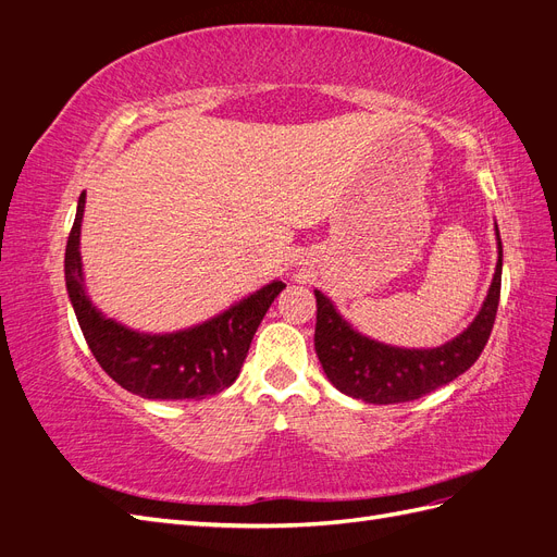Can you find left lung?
Wrapping results in <instances>:
<instances>
[{
	"instance_id": "8db88e82",
	"label": "left lung",
	"mask_w": 557,
	"mask_h": 557,
	"mask_svg": "<svg viewBox=\"0 0 557 557\" xmlns=\"http://www.w3.org/2000/svg\"><path fill=\"white\" fill-rule=\"evenodd\" d=\"M499 262L483 301V309L460 336L430 348L409 350L367 339L336 313L332 301L315 290V356L327 379L342 393L369 404H399L423 397L450 383L474 364L495 325L502 290V242Z\"/></svg>"
}]
</instances>
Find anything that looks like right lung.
Instances as JSON below:
<instances>
[{"label": "right lung", "instance_id": "add662e5", "mask_svg": "<svg viewBox=\"0 0 557 557\" xmlns=\"http://www.w3.org/2000/svg\"><path fill=\"white\" fill-rule=\"evenodd\" d=\"M86 193L66 239L64 278L83 336L99 367L125 391L146 399H205L237 381L252 334L285 283L274 281L237 307L174 334H139L99 313L83 290L81 221Z\"/></svg>", "mask_w": 557, "mask_h": 557}]
</instances>
